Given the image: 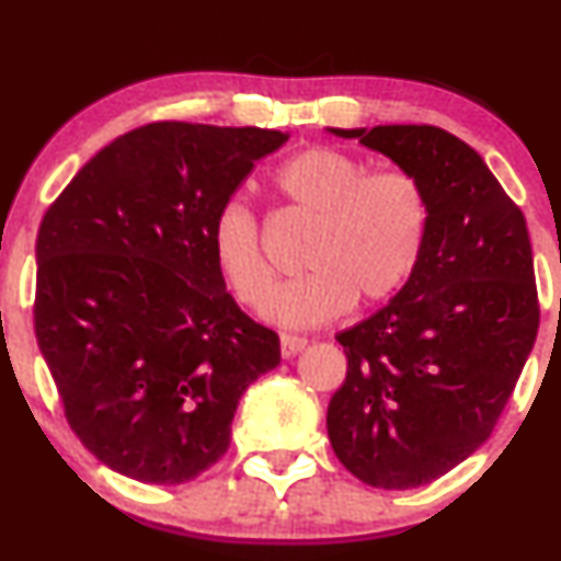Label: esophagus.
<instances>
[{"instance_id":"1","label":"esophagus","mask_w":561,"mask_h":561,"mask_svg":"<svg viewBox=\"0 0 561 561\" xmlns=\"http://www.w3.org/2000/svg\"><path fill=\"white\" fill-rule=\"evenodd\" d=\"M306 345V337H298V334H282V356L285 358H295Z\"/></svg>"}]
</instances>
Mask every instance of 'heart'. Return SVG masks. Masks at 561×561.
Segmentation results:
<instances>
[{
    "label": "heart",
    "mask_w": 561,
    "mask_h": 561,
    "mask_svg": "<svg viewBox=\"0 0 561 561\" xmlns=\"http://www.w3.org/2000/svg\"><path fill=\"white\" fill-rule=\"evenodd\" d=\"M274 186L298 214L317 221L306 248L308 274L276 287L259 216L242 197L218 205L208 229L210 255L242 306L266 300V319L295 330L330 324L364 306L390 300L409 285L427 248L433 205L409 171H371L334 147H311L274 173Z\"/></svg>",
    "instance_id": "b5f03b06"
}]
</instances>
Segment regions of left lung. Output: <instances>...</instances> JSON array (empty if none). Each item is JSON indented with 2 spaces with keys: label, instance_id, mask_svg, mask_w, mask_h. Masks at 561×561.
I'll return each instance as SVG.
<instances>
[{
  "label": "left lung",
  "instance_id": "8db88e82",
  "mask_svg": "<svg viewBox=\"0 0 561 561\" xmlns=\"http://www.w3.org/2000/svg\"><path fill=\"white\" fill-rule=\"evenodd\" d=\"M414 173L433 205L411 282L337 334L347 375L327 409L343 467L371 488L427 485L493 433L538 334L523 210L467 141L437 126L332 128Z\"/></svg>",
  "mask_w": 561,
  "mask_h": 561
}]
</instances>
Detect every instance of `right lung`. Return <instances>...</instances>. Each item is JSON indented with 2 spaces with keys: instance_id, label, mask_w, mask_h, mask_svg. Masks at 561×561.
I'll return each instance as SVG.
<instances>
[{
  "instance_id": "obj_1",
  "label": "right lung",
  "mask_w": 561,
  "mask_h": 561,
  "mask_svg": "<svg viewBox=\"0 0 561 561\" xmlns=\"http://www.w3.org/2000/svg\"><path fill=\"white\" fill-rule=\"evenodd\" d=\"M274 128L160 121L102 147L36 237L34 327L79 440L115 472L179 485L229 448L279 337L227 293L208 229Z\"/></svg>"
}]
</instances>
